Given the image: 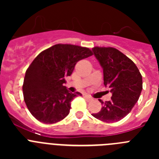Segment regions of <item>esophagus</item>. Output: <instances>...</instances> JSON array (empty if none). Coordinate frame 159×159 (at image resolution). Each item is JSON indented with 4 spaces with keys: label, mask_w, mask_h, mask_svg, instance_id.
Instances as JSON below:
<instances>
[{
    "label": "esophagus",
    "mask_w": 159,
    "mask_h": 159,
    "mask_svg": "<svg viewBox=\"0 0 159 159\" xmlns=\"http://www.w3.org/2000/svg\"><path fill=\"white\" fill-rule=\"evenodd\" d=\"M84 98H85V99H86V100L87 101H92V97H91L90 96V95H84Z\"/></svg>",
    "instance_id": "obj_1"
}]
</instances>
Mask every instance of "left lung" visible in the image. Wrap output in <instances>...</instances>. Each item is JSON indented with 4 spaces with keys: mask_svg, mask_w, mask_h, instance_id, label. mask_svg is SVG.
Segmentation results:
<instances>
[{
    "mask_svg": "<svg viewBox=\"0 0 159 159\" xmlns=\"http://www.w3.org/2000/svg\"><path fill=\"white\" fill-rule=\"evenodd\" d=\"M93 54L103 71V84L110 88V101L102 102L92 116L106 123H116L127 116L134 107L143 89V79L137 66L127 56L114 48L95 47Z\"/></svg>",
    "mask_w": 159,
    "mask_h": 159,
    "instance_id": "1",
    "label": "left lung"
}]
</instances>
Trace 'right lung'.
Wrapping results in <instances>:
<instances>
[{"instance_id": "obj_1", "label": "right lung", "mask_w": 159, "mask_h": 159, "mask_svg": "<svg viewBox=\"0 0 159 159\" xmlns=\"http://www.w3.org/2000/svg\"><path fill=\"white\" fill-rule=\"evenodd\" d=\"M92 55L88 48L72 44H56L41 52L25 72L24 99L37 120L52 124L69 114L71 102L80 92L67 89L65 77L70 76L79 60Z\"/></svg>"}]
</instances>
